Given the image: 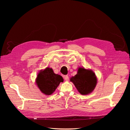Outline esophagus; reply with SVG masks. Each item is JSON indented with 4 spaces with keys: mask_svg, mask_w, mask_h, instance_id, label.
Listing matches in <instances>:
<instances>
[{
    "mask_svg": "<svg viewBox=\"0 0 130 130\" xmlns=\"http://www.w3.org/2000/svg\"><path fill=\"white\" fill-rule=\"evenodd\" d=\"M63 77L66 81H68L69 80V76L68 75H64Z\"/></svg>",
    "mask_w": 130,
    "mask_h": 130,
    "instance_id": "1",
    "label": "esophagus"
}]
</instances>
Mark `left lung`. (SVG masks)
Masks as SVG:
<instances>
[{
  "label": "left lung",
  "instance_id": "1",
  "mask_svg": "<svg viewBox=\"0 0 130 130\" xmlns=\"http://www.w3.org/2000/svg\"><path fill=\"white\" fill-rule=\"evenodd\" d=\"M70 81L82 95L91 93L97 84L96 76L92 70L82 67L78 68L77 74L70 78Z\"/></svg>",
  "mask_w": 130,
  "mask_h": 130
}]
</instances>
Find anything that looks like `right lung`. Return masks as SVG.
I'll use <instances>...</instances> for the list:
<instances>
[{"instance_id": "right-lung-1", "label": "right lung", "mask_w": 130, "mask_h": 130, "mask_svg": "<svg viewBox=\"0 0 130 130\" xmlns=\"http://www.w3.org/2000/svg\"><path fill=\"white\" fill-rule=\"evenodd\" d=\"M63 78L60 75L55 74L52 68H46L39 72L36 80L37 87L45 95L52 94Z\"/></svg>"}]
</instances>
